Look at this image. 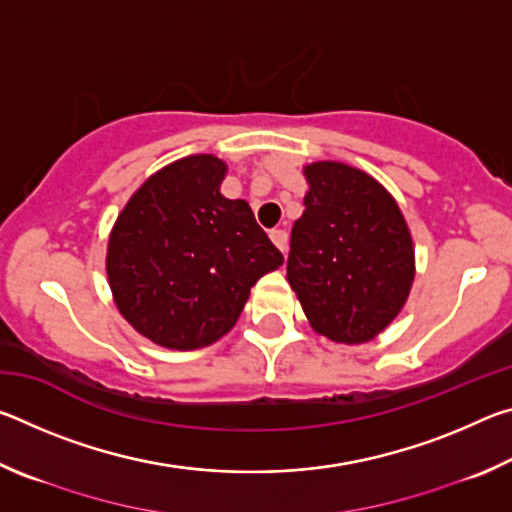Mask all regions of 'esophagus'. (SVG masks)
<instances>
[{
	"label": "esophagus",
	"instance_id": "34e87169",
	"mask_svg": "<svg viewBox=\"0 0 512 512\" xmlns=\"http://www.w3.org/2000/svg\"><path fill=\"white\" fill-rule=\"evenodd\" d=\"M271 239H273V244L282 250V253H287V246H289L287 230H271Z\"/></svg>",
	"mask_w": 512,
	"mask_h": 512
}]
</instances>
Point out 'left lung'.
<instances>
[{"label": "left lung", "instance_id": "obj_1", "mask_svg": "<svg viewBox=\"0 0 512 512\" xmlns=\"http://www.w3.org/2000/svg\"><path fill=\"white\" fill-rule=\"evenodd\" d=\"M305 212L293 223L287 280L318 334L375 339L400 314L413 282V241L393 196L341 162L305 169Z\"/></svg>", "mask_w": 512, "mask_h": 512}]
</instances>
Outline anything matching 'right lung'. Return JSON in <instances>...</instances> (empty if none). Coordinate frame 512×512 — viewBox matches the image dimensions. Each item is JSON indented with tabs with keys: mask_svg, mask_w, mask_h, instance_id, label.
<instances>
[{
	"mask_svg": "<svg viewBox=\"0 0 512 512\" xmlns=\"http://www.w3.org/2000/svg\"><path fill=\"white\" fill-rule=\"evenodd\" d=\"M225 164L189 155L137 189L112 228L108 280L137 332L171 350L221 339L250 287L284 257L246 201L219 194Z\"/></svg>",
	"mask_w": 512,
	"mask_h": 512,
	"instance_id": "obj_1",
	"label": "right lung"
}]
</instances>
